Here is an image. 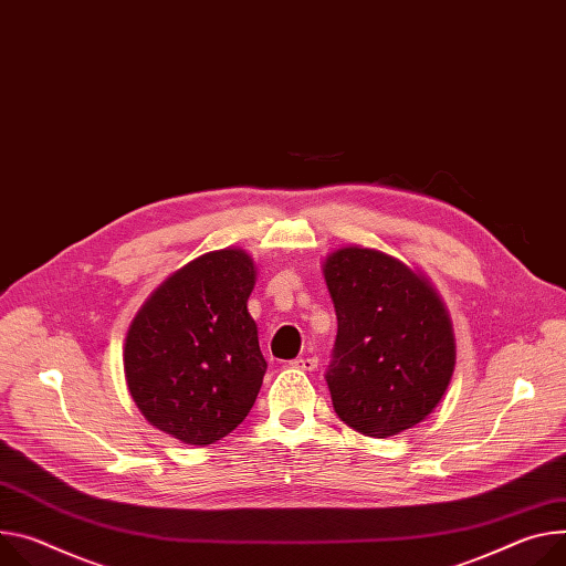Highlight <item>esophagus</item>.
<instances>
[{"mask_svg": "<svg viewBox=\"0 0 566 566\" xmlns=\"http://www.w3.org/2000/svg\"><path fill=\"white\" fill-rule=\"evenodd\" d=\"M291 368H297V370H316L318 368V358L316 356H300V358H295V361H291L289 364Z\"/></svg>", "mask_w": 566, "mask_h": 566, "instance_id": "1", "label": "esophagus"}]
</instances>
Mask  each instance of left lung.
<instances>
[{"instance_id": "1", "label": "left lung", "mask_w": 566, "mask_h": 566, "mask_svg": "<svg viewBox=\"0 0 566 566\" xmlns=\"http://www.w3.org/2000/svg\"><path fill=\"white\" fill-rule=\"evenodd\" d=\"M323 275L338 321L325 375L336 416L370 438L427 420L455 366L451 318L433 284L364 245L329 252Z\"/></svg>"}]
</instances>
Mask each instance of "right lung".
Here are the masks:
<instances>
[{
  "mask_svg": "<svg viewBox=\"0 0 566 566\" xmlns=\"http://www.w3.org/2000/svg\"><path fill=\"white\" fill-rule=\"evenodd\" d=\"M254 280L245 250H212L142 304L126 334L124 375L148 424L202 447L245 420L266 375L248 314Z\"/></svg>",
  "mask_w": 566,
  "mask_h": 566,
  "instance_id": "obj_1",
  "label": "right lung"
}]
</instances>
